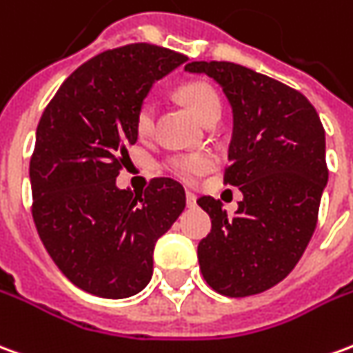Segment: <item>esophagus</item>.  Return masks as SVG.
Masks as SVG:
<instances>
[{
  "label": "esophagus",
  "instance_id": "obj_1",
  "mask_svg": "<svg viewBox=\"0 0 353 353\" xmlns=\"http://www.w3.org/2000/svg\"><path fill=\"white\" fill-rule=\"evenodd\" d=\"M185 202H187L189 208H194V206H196V196H194L193 193H187L185 194Z\"/></svg>",
  "mask_w": 353,
  "mask_h": 353
}]
</instances>
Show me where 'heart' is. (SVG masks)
Returning <instances> with one entry per match:
<instances>
[{"label":"heart","mask_w":353,"mask_h":353,"mask_svg":"<svg viewBox=\"0 0 353 353\" xmlns=\"http://www.w3.org/2000/svg\"><path fill=\"white\" fill-rule=\"evenodd\" d=\"M177 97L185 107L193 112L201 122H206L208 118L219 117V101L216 91L204 82L183 83L177 90ZM154 128V105L151 101L141 103L135 117V130L141 137H149ZM168 170L185 183H193L196 177H201L204 172H208L212 166V159L204 152H193V154H176L166 162Z\"/></svg>","instance_id":"obj_1"}]
</instances>
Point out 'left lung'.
Here are the masks:
<instances>
[{
    "label": "left lung",
    "mask_w": 353,
    "mask_h": 353,
    "mask_svg": "<svg viewBox=\"0 0 353 353\" xmlns=\"http://www.w3.org/2000/svg\"><path fill=\"white\" fill-rule=\"evenodd\" d=\"M233 110L229 168L223 181L243 201L229 218L221 202L201 196L212 231L199 243L204 281L223 296L260 294L294 270L314 235L327 179L325 130L300 91L225 61H194Z\"/></svg>",
    "instance_id": "left-lung-1"
}]
</instances>
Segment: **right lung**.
<instances>
[{
	"mask_svg": "<svg viewBox=\"0 0 353 353\" xmlns=\"http://www.w3.org/2000/svg\"><path fill=\"white\" fill-rule=\"evenodd\" d=\"M187 57L151 43L110 49L76 68L43 110L30 160L32 216L66 279L101 298L141 292L152 252L185 208V191L154 177L143 193L118 189L125 145L152 83Z\"/></svg>",
	"mask_w": 353,
	"mask_h": 353,
	"instance_id": "right-lung-1",
	"label": "right lung"
}]
</instances>
